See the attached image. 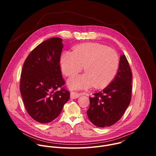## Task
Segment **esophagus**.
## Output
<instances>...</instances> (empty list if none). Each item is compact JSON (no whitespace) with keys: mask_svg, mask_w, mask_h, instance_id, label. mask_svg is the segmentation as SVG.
I'll return each mask as SVG.
<instances>
[{"mask_svg":"<svg viewBox=\"0 0 156 156\" xmlns=\"http://www.w3.org/2000/svg\"><path fill=\"white\" fill-rule=\"evenodd\" d=\"M81 94L79 93H77V92H75V91H73L70 94V98L72 99H76V98H78L80 96Z\"/></svg>","mask_w":156,"mask_h":156,"instance_id":"obj_1","label":"esophagus"}]
</instances>
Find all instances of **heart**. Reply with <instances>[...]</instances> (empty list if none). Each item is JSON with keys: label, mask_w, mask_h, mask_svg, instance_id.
Masks as SVG:
<instances>
[{"label": "heart", "mask_w": 156, "mask_h": 156, "mask_svg": "<svg viewBox=\"0 0 156 156\" xmlns=\"http://www.w3.org/2000/svg\"><path fill=\"white\" fill-rule=\"evenodd\" d=\"M60 63L66 76L80 72L84 66L86 73L73 75L69 80L70 88H87L93 84L101 88L114 78L119 69V57L112 49L97 43H86L76 46L73 51L63 52Z\"/></svg>", "instance_id": "1"}]
</instances>
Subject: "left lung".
I'll use <instances>...</instances> for the list:
<instances>
[{
	"label": "left lung",
	"instance_id": "8db88e82",
	"mask_svg": "<svg viewBox=\"0 0 156 156\" xmlns=\"http://www.w3.org/2000/svg\"><path fill=\"white\" fill-rule=\"evenodd\" d=\"M131 82L130 66L125 55H122L114 80L102 91L90 97V105L86 112L94 125L108 127L122 118L131 102Z\"/></svg>",
	"mask_w": 156,
	"mask_h": 156
}]
</instances>
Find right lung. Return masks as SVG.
<instances>
[{
	"label": "right lung",
	"mask_w": 156,
	"mask_h": 156,
	"mask_svg": "<svg viewBox=\"0 0 156 156\" xmlns=\"http://www.w3.org/2000/svg\"><path fill=\"white\" fill-rule=\"evenodd\" d=\"M62 41L52 37L39 44L26 58L21 73L20 90L25 108L41 123L56 119L70 99L60 66Z\"/></svg>",
	"instance_id": "right-lung-1"
}]
</instances>
